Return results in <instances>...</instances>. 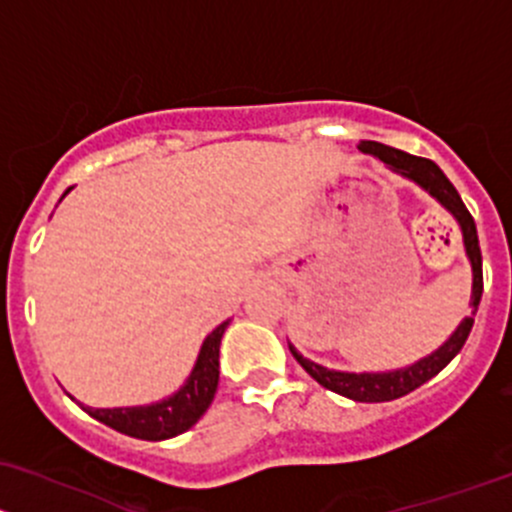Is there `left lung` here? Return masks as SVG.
I'll return each mask as SVG.
<instances>
[{
    "label": "left lung",
    "instance_id": "1",
    "mask_svg": "<svg viewBox=\"0 0 512 512\" xmlns=\"http://www.w3.org/2000/svg\"><path fill=\"white\" fill-rule=\"evenodd\" d=\"M362 152L374 155L377 160H382L389 170L399 172L402 177L412 179L419 184L421 189L431 194L436 202L444 209H449L453 219L458 221L463 234V249H466L468 261H471L473 271V288H471V315L461 320L453 335L439 350H434L431 355L421 357L414 365L402 367V370H389V372H340V370H328V367L318 365V362H310L308 357L300 355L293 345L291 352L298 360V365L303 367L310 377L318 384H323L330 392L342 394L347 399H355V402H392V399L404 397V394L414 392L416 387H421L424 382H429L431 377H436L453 357L461 352V347L466 345L468 335L473 328V315H476L478 303H481L483 295V258H481V246H478V231L476 221H473L471 212L466 209V204L461 202V194L456 192V187L449 182V177L439 170V165L426 157L409 155V152L394 150V147L382 145V142L374 140H362L360 145Z\"/></svg>",
    "mask_w": 512,
    "mask_h": 512
}]
</instances>
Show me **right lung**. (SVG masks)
I'll use <instances>...</instances> for the list:
<instances>
[{"mask_svg":"<svg viewBox=\"0 0 512 512\" xmlns=\"http://www.w3.org/2000/svg\"><path fill=\"white\" fill-rule=\"evenodd\" d=\"M68 194V189H66ZM226 323L214 328L202 342L194 370L187 377V382L177 389L172 397L162 399V402L147 404V407H118V409H93L83 407L76 402L83 412H88L93 419L103 421L110 429L120 431L125 436L145 441H165L172 436L182 434V431L192 429L202 414L207 412L212 404L214 394H217L219 384V345L221 335H224Z\"/></svg>","mask_w":512,"mask_h":512,"instance_id":"1","label":"right lung"}]
</instances>
